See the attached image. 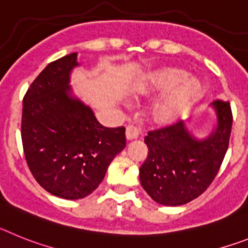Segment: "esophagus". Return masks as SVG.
<instances>
[{"label": "esophagus", "mask_w": 248, "mask_h": 248, "mask_svg": "<svg viewBox=\"0 0 248 248\" xmlns=\"http://www.w3.org/2000/svg\"><path fill=\"white\" fill-rule=\"evenodd\" d=\"M140 135V131L137 130L136 127L130 124V126L126 127V139L127 141H132V140H136Z\"/></svg>", "instance_id": "34e87169"}]
</instances>
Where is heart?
<instances>
[{
	"label": "heart",
	"mask_w": 248,
	"mask_h": 248,
	"mask_svg": "<svg viewBox=\"0 0 248 248\" xmlns=\"http://www.w3.org/2000/svg\"><path fill=\"white\" fill-rule=\"evenodd\" d=\"M133 97L161 94L147 108V120L154 126L165 127L188 113L204 94V86L184 68L165 66L145 73L131 88Z\"/></svg>",
	"instance_id": "b5f03b06"
}]
</instances>
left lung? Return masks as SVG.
Wrapping results in <instances>:
<instances>
[{
    "label": "left lung",
    "instance_id": "1",
    "mask_svg": "<svg viewBox=\"0 0 248 248\" xmlns=\"http://www.w3.org/2000/svg\"><path fill=\"white\" fill-rule=\"evenodd\" d=\"M216 122L208 136L199 139L187 124L148 132V155L140 167V181L157 203L181 206L197 199L216 177L227 152L232 128L230 102L211 103Z\"/></svg>",
    "mask_w": 248,
    "mask_h": 248
}]
</instances>
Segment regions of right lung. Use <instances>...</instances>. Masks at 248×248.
I'll list each match as a JSON object with an SVG mask.
<instances>
[{"instance_id":"add662e5","label":"right lung","mask_w":248,"mask_h":248,"mask_svg":"<svg viewBox=\"0 0 248 248\" xmlns=\"http://www.w3.org/2000/svg\"><path fill=\"white\" fill-rule=\"evenodd\" d=\"M77 53L47 64L23 98V151L32 175L47 192L83 199L97 188L109 163L126 147L124 127L107 128L73 93Z\"/></svg>"}]
</instances>
